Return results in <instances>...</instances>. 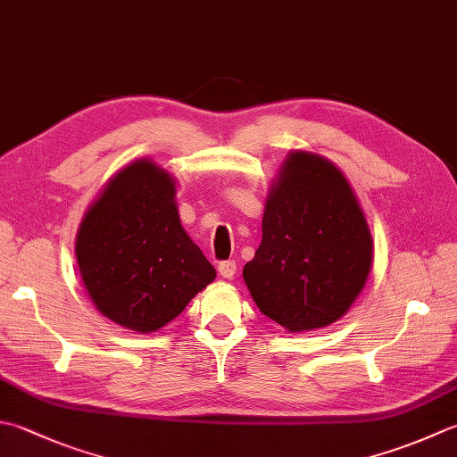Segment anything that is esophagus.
Segmentation results:
<instances>
[{
  "label": "esophagus",
  "instance_id": "obj_1",
  "mask_svg": "<svg viewBox=\"0 0 457 457\" xmlns=\"http://www.w3.org/2000/svg\"><path fill=\"white\" fill-rule=\"evenodd\" d=\"M236 270H237L236 262H221L218 265V271H220V275L223 277V279H234Z\"/></svg>",
  "mask_w": 457,
  "mask_h": 457
}]
</instances>
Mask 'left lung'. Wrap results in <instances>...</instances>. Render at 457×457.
Here are the masks:
<instances>
[{"label": "left lung", "mask_w": 457, "mask_h": 457, "mask_svg": "<svg viewBox=\"0 0 457 457\" xmlns=\"http://www.w3.org/2000/svg\"><path fill=\"white\" fill-rule=\"evenodd\" d=\"M263 239L244 281L265 317L289 333L337 323L372 270V236L346 176L293 150L267 194Z\"/></svg>", "instance_id": "8db88e82"}]
</instances>
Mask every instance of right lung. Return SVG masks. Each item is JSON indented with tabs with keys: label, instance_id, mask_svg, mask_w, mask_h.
Segmentation results:
<instances>
[{
	"label": "right lung",
	"instance_id": "obj_1",
	"mask_svg": "<svg viewBox=\"0 0 457 457\" xmlns=\"http://www.w3.org/2000/svg\"><path fill=\"white\" fill-rule=\"evenodd\" d=\"M75 255L95 309L145 335L168 325L216 279L182 228L174 176L150 158L106 182L80 221Z\"/></svg>",
	"mask_w": 457,
	"mask_h": 457
}]
</instances>
